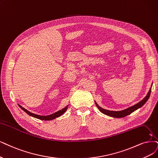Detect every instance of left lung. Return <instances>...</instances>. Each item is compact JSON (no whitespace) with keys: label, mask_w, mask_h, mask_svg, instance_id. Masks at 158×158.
Segmentation results:
<instances>
[{"label":"left lung","mask_w":158,"mask_h":158,"mask_svg":"<svg viewBox=\"0 0 158 158\" xmlns=\"http://www.w3.org/2000/svg\"><path fill=\"white\" fill-rule=\"evenodd\" d=\"M150 93H151V89H150L148 93L147 94V96H146L143 100H141L140 102H139L138 103L135 104V106H131L129 108H127L126 109H124V110H120V111H112V110H106V109H104L102 107H100V106H98V105L96 103V105L97 107L99 109V110H100V111L105 114H106L107 116H112V117H115V118H122V117H124V116L128 115L131 114V113H133V111H135V110L138 109L139 108L141 107L143 105L147 102V100H148V98L150 97Z\"/></svg>","instance_id":"obj_1"}]
</instances>
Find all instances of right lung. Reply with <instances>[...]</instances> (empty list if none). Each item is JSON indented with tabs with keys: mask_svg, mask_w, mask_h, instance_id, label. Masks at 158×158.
<instances>
[{
	"mask_svg": "<svg viewBox=\"0 0 158 158\" xmlns=\"http://www.w3.org/2000/svg\"><path fill=\"white\" fill-rule=\"evenodd\" d=\"M19 106L21 107V109H22L28 114L33 116V117H34V118H38L40 120H50L55 119V118H56L57 117H59L60 116H61L62 114H63L66 111V110L68 109V106H67L65 108H64V109H61L60 110H58V111H57V112H56V113H55L53 114H52L48 115V116H40V115L34 114V113H32L31 112L28 111L27 109H25V108H23V107L19 106Z\"/></svg>",
	"mask_w": 158,
	"mask_h": 158,
	"instance_id": "right-lung-1",
	"label": "right lung"
}]
</instances>
